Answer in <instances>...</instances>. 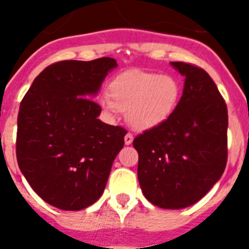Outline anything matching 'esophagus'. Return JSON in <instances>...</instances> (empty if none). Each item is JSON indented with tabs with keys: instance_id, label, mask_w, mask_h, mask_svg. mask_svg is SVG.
<instances>
[{
	"instance_id": "esophagus-1",
	"label": "esophagus",
	"mask_w": 249,
	"mask_h": 249,
	"mask_svg": "<svg viewBox=\"0 0 249 249\" xmlns=\"http://www.w3.org/2000/svg\"><path fill=\"white\" fill-rule=\"evenodd\" d=\"M132 141H133V135H132V133H127V135L124 136V143L131 144Z\"/></svg>"
}]
</instances>
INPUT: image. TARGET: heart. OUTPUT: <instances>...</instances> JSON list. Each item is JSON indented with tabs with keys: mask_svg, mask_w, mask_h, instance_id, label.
<instances>
[{
	"mask_svg": "<svg viewBox=\"0 0 249 249\" xmlns=\"http://www.w3.org/2000/svg\"><path fill=\"white\" fill-rule=\"evenodd\" d=\"M109 96L101 98L108 113L127 111V122L137 131L163 124L172 117L182 97L179 81L169 74L128 71L109 83Z\"/></svg>",
	"mask_w": 249,
	"mask_h": 249,
	"instance_id": "1",
	"label": "heart"
}]
</instances>
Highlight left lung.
Segmentation results:
<instances>
[{"mask_svg": "<svg viewBox=\"0 0 249 249\" xmlns=\"http://www.w3.org/2000/svg\"><path fill=\"white\" fill-rule=\"evenodd\" d=\"M186 77L173 116L133 140L138 182L151 203L179 210L198 202L227 164V105L210 74L192 63L171 62Z\"/></svg>", "mask_w": 249, "mask_h": 249, "instance_id": "obj_1", "label": "left lung"}]
</instances>
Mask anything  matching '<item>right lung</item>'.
Listing matches in <instances>:
<instances>
[{
	"label": "right lung",
	"mask_w": 249,
	"mask_h": 249,
	"mask_svg": "<svg viewBox=\"0 0 249 249\" xmlns=\"http://www.w3.org/2000/svg\"><path fill=\"white\" fill-rule=\"evenodd\" d=\"M111 57L59 61L35 78L19 106L16 156L21 172L51 206L80 211L101 197L127 131L98 120L91 100Z\"/></svg>",
	"instance_id": "right-lung-1"
}]
</instances>
